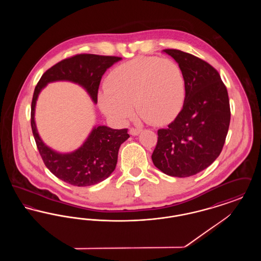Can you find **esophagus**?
<instances>
[{
	"label": "esophagus",
	"instance_id": "esophagus-1",
	"mask_svg": "<svg viewBox=\"0 0 261 261\" xmlns=\"http://www.w3.org/2000/svg\"><path fill=\"white\" fill-rule=\"evenodd\" d=\"M142 131V129H138V128H130V134L133 136H137L138 134H140Z\"/></svg>",
	"mask_w": 261,
	"mask_h": 261
}]
</instances>
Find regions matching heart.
Here are the masks:
<instances>
[{
	"label": "heart",
	"mask_w": 261,
	"mask_h": 261,
	"mask_svg": "<svg viewBox=\"0 0 261 261\" xmlns=\"http://www.w3.org/2000/svg\"><path fill=\"white\" fill-rule=\"evenodd\" d=\"M186 80L180 66L158 57H139L112 69L99 93L101 111L117 122L127 121L136 105L153 124H164L180 112Z\"/></svg>",
	"instance_id": "heart-1"
}]
</instances>
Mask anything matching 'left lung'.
Here are the masks:
<instances>
[{
	"label": "left lung",
	"mask_w": 261,
	"mask_h": 261,
	"mask_svg": "<svg viewBox=\"0 0 261 261\" xmlns=\"http://www.w3.org/2000/svg\"><path fill=\"white\" fill-rule=\"evenodd\" d=\"M163 51L184 73L186 99L175 120L158 131L151 160L163 173L189 177L208 167L223 149L231 118L228 92L208 62L176 49Z\"/></svg>",
	"instance_id": "8db88e82"
}]
</instances>
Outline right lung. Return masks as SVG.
Here are the masks:
<instances>
[{
  "label": "right lung",
  "mask_w": 261,
  "mask_h": 261,
  "mask_svg": "<svg viewBox=\"0 0 261 261\" xmlns=\"http://www.w3.org/2000/svg\"><path fill=\"white\" fill-rule=\"evenodd\" d=\"M121 58L78 54L64 59L49 68L34 90L31 102V128L39 153L51 173L56 177L77 187H87L106 180L113 172L117 162L120 145L128 138V129H112L98 126L80 149L74 152L62 154L48 148L38 135L34 121V111L38 95L46 84L58 80H68L87 90L94 102L98 100V91L101 76L114 62Z\"/></svg>",
  "instance_id": "add662e5"
}]
</instances>
